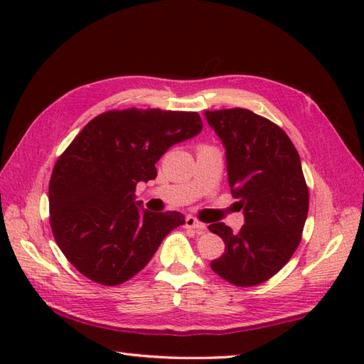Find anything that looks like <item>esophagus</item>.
Returning <instances> with one entry per match:
<instances>
[{
  "label": "esophagus",
  "mask_w": 364,
  "mask_h": 364,
  "mask_svg": "<svg viewBox=\"0 0 364 364\" xmlns=\"http://www.w3.org/2000/svg\"><path fill=\"white\" fill-rule=\"evenodd\" d=\"M184 226L193 228V230H196L197 232H204L205 231V225L200 223V221L194 218V217H186V220H184Z\"/></svg>",
  "instance_id": "34e87169"
}]
</instances>
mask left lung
Wrapping results in <instances>:
<instances>
[{
	"instance_id": "1",
	"label": "left lung",
	"mask_w": 364,
	"mask_h": 364,
	"mask_svg": "<svg viewBox=\"0 0 364 364\" xmlns=\"http://www.w3.org/2000/svg\"><path fill=\"white\" fill-rule=\"evenodd\" d=\"M204 115L225 144L228 184L245 217L239 232L225 223L208 226L225 242L223 255L210 267L237 287L262 284L291 260L301 241L310 196L299 152L281 127L252 110Z\"/></svg>"
}]
</instances>
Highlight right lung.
Listing matches in <instances>:
<instances>
[{
	"label": "right lung",
	"instance_id": "1",
	"mask_svg": "<svg viewBox=\"0 0 364 364\" xmlns=\"http://www.w3.org/2000/svg\"><path fill=\"white\" fill-rule=\"evenodd\" d=\"M200 130L197 112L160 109L107 110L86 123L49 180L54 239L80 273L97 284L119 286L184 225L180 212L141 210L134 191L157 176V160L171 146Z\"/></svg>",
	"mask_w": 364,
	"mask_h": 364
}]
</instances>
